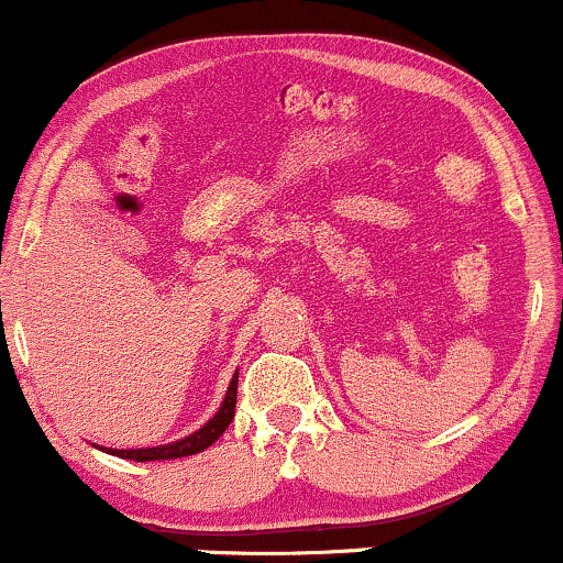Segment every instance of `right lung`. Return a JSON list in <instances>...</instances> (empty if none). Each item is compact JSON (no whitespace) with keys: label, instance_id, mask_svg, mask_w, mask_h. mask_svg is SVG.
Wrapping results in <instances>:
<instances>
[{"label":"right lung","instance_id":"right-lung-1","mask_svg":"<svg viewBox=\"0 0 563 563\" xmlns=\"http://www.w3.org/2000/svg\"><path fill=\"white\" fill-rule=\"evenodd\" d=\"M235 402H238V373L232 376L228 394H224L219 410L209 418V421L200 426L198 431H192L190 437H183V439H177V442H169V444H156V448H137V450H111V448H100V444H95V448L102 452H111V455L126 457V461H137V463L174 461V457L198 455V452L211 448V444H214L217 439L224 434V429L232 423V416H235Z\"/></svg>","mask_w":563,"mask_h":563}]
</instances>
